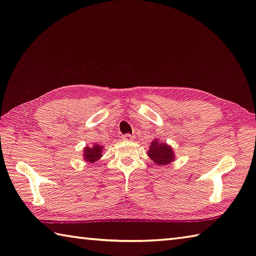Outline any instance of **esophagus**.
<instances>
[{
	"label": "esophagus",
	"instance_id": "34e87169",
	"mask_svg": "<svg viewBox=\"0 0 256 256\" xmlns=\"http://www.w3.org/2000/svg\"><path fill=\"white\" fill-rule=\"evenodd\" d=\"M132 138H134V136H132V134H124V136H122V139L124 142H132Z\"/></svg>",
	"mask_w": 256,
	"mask_h": 256
}]
</instances>
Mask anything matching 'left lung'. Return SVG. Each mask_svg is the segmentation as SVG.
Masks as SVG:
<instances>
[{"label":"left lung","instance_id":"8db88e82","mask_svg":"<svg viewBox=\"0 0 256 256\" xmlns=\"http://www.w3.org/2000/svg\"><path fill=\"white\" fill-rule=\"evenodd\" d=\"M148 155L152 159V162H155L156 165L159 166H166L168 164L174 162V152L172 149L167 146L165 142H159L158 140H154L150 146H149Z\"/></svg>","mask_w":256,"mask_h":256}]
</instances>
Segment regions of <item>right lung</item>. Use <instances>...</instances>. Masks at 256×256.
Wrapping results in <instances>:
<instances>
[{
    "label": "right lung",
    "instance_id": "right-lung-1",
    "mask_svg": "<svg viewBox=\"0 0 256 256\" xmlns=\"http://www.w3.org/2000/svg\"><path fill=\"white\" fill-rule=\"evenodd\" d=\"M102 156V147L99 146V144H94V147H86L84 148V158L86 162H94L96 160Z\"/></svg>",
    "mask_w": 256,
    "mask_h": 256
}]
</instances>
